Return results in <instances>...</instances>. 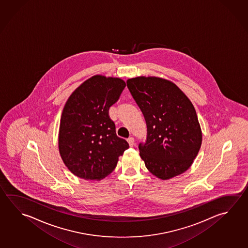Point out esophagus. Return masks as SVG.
<instances>
[{"instance_id":"34e87169","label":"esophagus","mask_w":248,"mask_h":248,"mask_svg":"<svg viewBox=\"0 0 248 248\" xmlns=\"http://www.w3.org/2000/svg\"><path fill=\"white\" fill-rule=\"evenodd\" d=\"M127 142H128V144L130 147H133L134 145H135V139L133 138V137H129L128 139H127Z\"/></svg>"}]
</instances>
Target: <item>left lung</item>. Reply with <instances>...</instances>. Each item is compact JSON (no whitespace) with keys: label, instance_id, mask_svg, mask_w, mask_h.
I'll return each mask as SVG.
<instances>
[{"label":"left lung","instance_id":"left-lung-1","mask_svg":"<svg viewBox=\"0 0 248 248\" xmlns=\"http://www.w3.org/2000/svg\"><path fill=\"white\" fill-rule=\"evenodd\" d=\"M126 86L147 125L146 140L138 146L147 169L162 180L186 171L202 143L190 100L174 83L161 78L137 77Z\"/></svg>","mask_w":248,"mask_h":248}]
</instances>
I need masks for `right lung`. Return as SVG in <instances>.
Wrapping results in <instances>:
<instances>
[{
	"label": "right lung",
	"mask_w": 248,
	"mask_h": 248,
	"mask_svg": "<svg viewBox=\"0 0 248 248\" xmlns=\"http://www.w3.org/2000/svg\"><path fill=\"white\" fill-rule=\"evenodd\" d=\"M126 83L118 78L92 77L78 86L64 105L59 127V153L75 176L100 180L117 165L129 148L118 137L109 108L117 102Z\"/></svg>",
	"instance_id": "right-lung-1"
}]
</instances>
